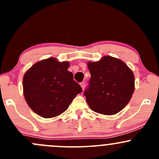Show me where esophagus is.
<instances>
[{"mask_svg":"<svg viewBox=\"0 0 159 159\" xmlns=\"http://www.w3.org/2000/svg\"><path fill=\"white\" fill-rule=\"evenodd\" d=\"M80 85L81 86V88H82V89L84 90V87H85V83H84V81H82V82L80 83Z\"/></svg>","mask_w":159,"mask_h":159,"instance_id":"1","label":"esophagus"}]
</instances>
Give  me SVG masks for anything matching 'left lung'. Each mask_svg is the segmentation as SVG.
Returning <instances> with one entry per match:
<instances>
[{
    "instance_id": "obj_1",
    "label": "left lung",
    "mask_w": 159,
    "mask_h": 159,
    "mask_svg": "<svg viewBox=\"0 0 159 159\" xmlns=\"http://www.w3.org/2000/svg\"><path fill=\"white\" fill-rule=\"evenodd\" d=\"M91 78L84 91L91 109L106 115H115L126 106L134 90L131 69L118 58L105 56L89 62Z\"/></svg>"
}]
</instances>
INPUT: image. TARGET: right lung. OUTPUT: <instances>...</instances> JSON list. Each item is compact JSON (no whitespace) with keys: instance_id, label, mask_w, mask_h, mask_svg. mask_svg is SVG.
Here are the masks:
<instances>
[{"instance_id":"add662e5","label":"right lung","mask_w":159,"mask_h":159,"mask_svg":"<svg viewBox=\"0 0 159 159\" xmlns=\"http://www.w3.org/2000/svg\"><path fill=\"white\" fill-rule=\"evenodd\" d=\"M68 62L50 57L34 65L23 79L27 103L43 118L57 116L68 109L75 96L82 91L74 75L68 70Z\"/></svg>"}]
</instances>
